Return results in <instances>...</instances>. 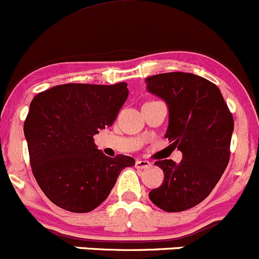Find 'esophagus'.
I'll use <instances>...</instances> for the list:
<instances>
[{
  "instance_id": "34e87169",
  "label": "esophagus",
  "mask_w": 259,
  "mask_h": 259,
  "mask_svg": "<svg viewBox=\"0 0 259 259\" xmlns=\"http://www.w3.org/2000/svg\"><path fill=\"white\" fill-rule=\"evenodd\" d=\"M152 163L148 162V160H137L136 162V168L137 169H147V168H151Z\"/></svg>"
}]
</instances>
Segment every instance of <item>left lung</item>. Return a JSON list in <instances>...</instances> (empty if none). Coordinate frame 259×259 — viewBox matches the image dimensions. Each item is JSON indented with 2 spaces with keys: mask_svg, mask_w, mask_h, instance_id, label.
Masks as SVG:
<instances>
[{
  "mask_svg": "<svg viewBox=\"0 0 259 259\" xmlns=\"http://www.w3.org/2000/svg\"><path fill=\"white\" fill-rule=\"evenodd\" d=\"M146 84L148 93L165 101V137L183 153L180 163L155 162L164 180L149 199L166 212L188 210L208 196L229 164L233 117L218 86L195 74L153 75Z\"/></svg>",
  "mask_w": 259,
  "mask_h": 259,
  "instance_id": "obj_1",
  "label": "left lung"
}]
</instances>
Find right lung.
<instances>
[{
  "instance_id": "add662e5",
  "label": "right lung",
  "mask_w": 259,
  "mask_h": 259,
  "mask_svg": "<svg viewBox=\"0 0 259 259\" xmlns=\"http://www.w3.org/2000/svg\"><path fill=\"white\" fill-rule=\"evenodd\" d=\"M126 82L65 84L39 93L24 122L30 166L38 185L57 206L89 212L106 200L132 157L105 155L94 142L111 127L126 102Z\"/></svg>"
}]
</instances>
